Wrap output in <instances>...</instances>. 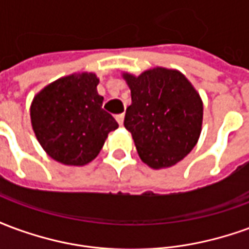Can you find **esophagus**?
<instances>
[{"mask_svg":"<svg viewBox=\"0 0 249 249\" xmlns=\"http://www.w3.org/2000/svg\"><path fill=\"white\" fill-rule=\"evenodd\" d=\"M124 117H125L124 113L117 114V116H116V120H117V123H119L120 125H123V123H124Z\"/></svg>","mask_w":249,"mask_h":249,"instance_id":"obj_1","label":"esophagus"}]
</instances>
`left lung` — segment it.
Wrapping results in <instances>:
<instances>
[{"label": "left lung", "mask_w": 249, "mask_h": 249, "mask_svg": "<svg viewBox=\"0 0 249 249\" xmlns=\"http://www.w3.org/2000/svg\"><path fill=\"white\" fill-rule=\"evenodd\" d=\"M132 96L124 126L137 153L153 169L169 168L192 151L201 133L203 101L183 73L153 68L123 74Z\"/></svg>", "instance_id": "obj_1"}]
</instances>
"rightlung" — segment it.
Masks as SVG:
<instances>
[{
  "label": "right lung",
  "instance_id": "1",
  "mask_svg": "<svg viewBox=\"0 0 249 249\" xmlns=\"http://www.w3.org/2000/svg\"><path fill=\"white\" fill-rule=\"evenodd\" d=\"M94 73L61 77L37 93L30 120L44 151L65 165H85L101 151L109 132L119 124L103 109Z\"/></svg>",
  "mask_w": 249,
  "mask_h": 249
}]
</instances>
